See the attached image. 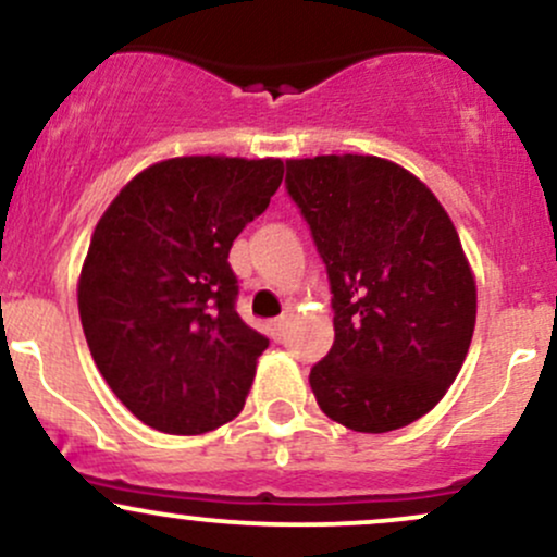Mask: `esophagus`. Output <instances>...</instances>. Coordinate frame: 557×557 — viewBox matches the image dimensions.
Returning a JSON list of instances; mask_svg holds the SVG:
<instances>
[{"label": "esophagus", "mask_w": 557, "mask_h": 557, "mask_svg": "<svg viewBox=\"0 0 557 557\" xmlns=\"http://www.w3.org/2000/svg\"><path fill=\"white\" fill-rule=\"evenodd\" d=\"M283 333H285V317H280V320L269 322V335H272L274 341L283 338Z\"/></svg>", "instance_id": "obj_1"}]
</instances>
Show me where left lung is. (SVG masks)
<instances>
[{
    "label": "left lung",
    "instance_id": "obj_1",
    "mask_svg": "<svg viewBox=\"0 0 557 557\" xmlns=\"http://www.w3.org/2000/svg\"><path fill=\"white\" fill-rule=\"evenodd\" d=\"M285 187L327 269L335 341L309 383L335 423L386 433L455 383L475 280L455 224L418 176L375 156L288 161Z\"/></svg>",
    "mask_w": 557,
    "mask_h": 557
}]
</instances>
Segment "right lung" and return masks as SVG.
<instances>
[{
  "label": "right lung",
  "mask_w": 557,
  "mask_h": 557,
  "mask_svg": "<svg viewBox=\"0 0 557 557\" xmlns=\"http://www.w3.org/2000/svg\"><path fill=\"white\" fill-rule=\"evenodd\" d=\"M280 182V158H171L97 222L78 314L97 370L145 425L198 436L246 405L269 341L237 314L227 259Z\"/></svg>",
  "instance_id": "1"
}]
</instances>
